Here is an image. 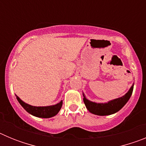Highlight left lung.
Here are the masks:
<instances>
[{"mask_svg": "<svg viewBox=\"0 0 146 146\" xmlns=\"http://www.w3.org/2000/svg\"><path fill=\"white\" fill-rule=\"evenodd\" d=\"M133 88L134 84H132L128 92L126 93L124 96L113 99V100H110L108 102L104 103H98L90 101L86 98L84 93H82L83 102L86 104V107L88 110L92 114L96 115H101V116L109 115L114 114V113L119 111L127 103L129 99L131 97Z\"/></svg>", "mask_w": 146, "mask_h": 146, "instance_id": "left-lung-1", "label": "left lung"}]
</instances>
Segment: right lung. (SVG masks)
<instances>
[{
	"label": "right lung",
	"mask_w": 146,
	"mask_h": 146,
	"mask_svg": "<svg viewBox=\"0 0 146 146\" xmlns=\"http://www.w3.org/2000/svg\"><path fill=\"white\" fill-rule=\"evenodd\" d=\"M16 98L17 99V101L19 102V103L21 104V106L28 113H30L33 116L38 117V118H49L55 116L60 111L62 104H63V101L61 100L60 102L53 104V105H50V106H32L31 104H28L25 103V102H23L17 95Z\"/></svg>",
	"instance_id": "1"
}]
</instances>
